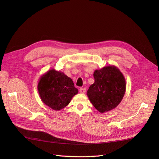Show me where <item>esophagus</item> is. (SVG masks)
I'll list each match as a JSON object with an SVG mask.
<instances>
[{
    "mask_svg": "<svg viewBox=\"0 0 159 159\" xmlns=\"http://www.w3.org/2000/svg\"><path fill=\"white\" fill-rule=\"evenodd\" d=\"M86 91V89L85 88H80V92L81 93H85Z\"/></svg>",
    "mask_w": 159,
    "mask_h": 159,
    "instance_id": "esophagus-1",
    "label": "esophagus"
}]
</instances>
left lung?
<instances>
[{
	"instance_id": "left-lung-1",
	"label": "left lung",
	"mask_w": 159,
	"mask_h": 159,
	"mask_svg": "<svg viewBox=\"0 0 159 159\" xmlns=\"http://www.w3.org/2000/svg\"><path fill=\"white\" fill-rule=\"evenodd\" d=\"M95 82L90 85L87 95L100 113L109 111L121 102L126 90L123 74L114 66L103 67L93 73Z\"/></svg>"
}]
</instances>
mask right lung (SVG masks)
<instances>
[{
    "instance_id": "right-lung-1",
    "label": "right lung",
    "mask_w": 159,
    "mask_h": 159,
    "mask_svg": "<svg viewBox=\"0 0 159 159\" xmlns=\"http://www.w3.org/2000/svg\"><path fill=\"white\" fill-rule=\"evenodd\" d=\"M38 90L42 102L56 111L66 107L72 98L78 93L70 78L54 69L41 77Z\"/></svg>"
}]
</instances>
